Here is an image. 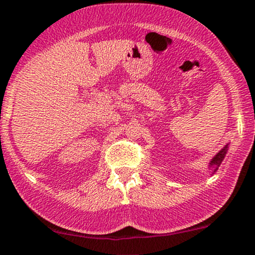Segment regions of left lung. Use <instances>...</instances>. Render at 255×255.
I'll list each match as a JSON object with an SVG mask.
<instances>
[{"instance_id": "obj_1", "label": "left lung", "mask_w": 255, "mask_h": 255, "mask_svg": "<svg viewBox=\"0 0 255 255\" xmlns=\"http://www.w3.org/2000/svg\"><path fill=\"white\" fill-rule=\"evenodd\" d=\"M228 146H229V144L224 145L223 149H221V150L218 151L217 154L211 158L210 163H209V168H214V173L218 169L220 164L222 163V161L224 160V157H226L227 151H228Z\"/></svg>"}]
</instances>
